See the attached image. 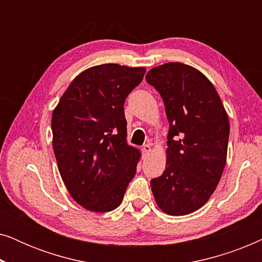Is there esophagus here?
Returning a JSON list of instances; mask_svg holds the SVG:
<instances>
[{"label":"esophagus","instance_id":"obj_1","mask_svg":"<svg viewBox=\"0 0 262 262\" xmlns=\"http://www.w3.org/2000/svg\"><path fill=\"white\" fill-rule=\"evenodd\" d=\"M151 151V146H150V144H145L144 146L142 148V152L144 154V155H148V154Z\"/></svg>","mask_w":262,"mask_h":262}]
</instances>
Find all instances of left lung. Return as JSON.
I'll list each match as a JSON object with an SVG mask.
<instances>
[{"mask_svg":"<svg viewBox=\"0 0 262 262\" xmlns=\"http://www.w3.org/2000/svg\"><path fill=\"white\" fill-rule=\"evenodd\" d=\"M160 93L169 121L166 169L152 179L156 204L185 216L206 204L227 162L229 119L213 84L198 69L170 62L146 74Z\"/></svg>","mask_w":262,"mask_h":262,"instance_id":"obj_1","label":"left lung"}]
</instances>
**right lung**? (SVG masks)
<instances>
[{
  "mask_svg": "<svg viewBox=\"0 0 262 262\" xmlns=\"http://www.w3.org/2000/svg\"><path fill=\"white\" fill-rule=\"evenodd\" d=\"M145 68L101 64L74 78L52 113V146L62 180L85 210L123 202L141 157L126 142L124 102Z\"/></svg>",
  "mask_w": 262,
  "mask_h": 262,
  "instance_id": "obj_1",
  "label": "right lung"
}]
</instances>
